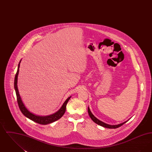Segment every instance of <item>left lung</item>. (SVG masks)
Instances as JSON below:
<instances>
[{
  "instance_id": "8db88e82",
  "label": "left lung",
  "mask_w": 152,
  "mask_h": 152,
  "mask_svg": "<svg viewBox=\"0 0 152 152\" xmlns=\"http://www.w3.org/2000/svg\"><path fill=\"white\" fill-rule=\"evenodd\" d=\"M88 114L90 116V117L91 118V119L93 120V121H94V123H96L97 124L100 125L101 126H103L104 128H109V129H115V128H117L120 126H121V125H123V124H124L125 123H126L128 121H125L123 123H121V124H119L118 125H109L108 124H106V123H104L102 121H101L100 120H99V119H97L95 116L92 113V112H91L90 110V109L89 108H88Z\"/></svg>"
}]
</instances>
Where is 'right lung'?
<instances>
[{
	"label": "right lung",
	"instance_id": "add662e5",
	"mask_svg": "<svg viewBox=\"0 0 152 152\" xmlns=\"http://www.w3.org/2000/svg\"><path fill=\"white\" fill-rule=\"evenodd\" d=\"M21 60L20 61L18 66V70H17V72L16 73L15 77L14 80V88L16 92V97H17V101L18 103V105L19 109L20 110V111L22 112V113L26 116V117H27L28 118H29L30 120H31L32 121H34L36 123L40 124H42V125H47L50 123H53L54 121H56L58 120V119H60L62 116H63V115L65 113V109H66V105L68 103V102L69 101V100L71 99V96L69 97L65 102L63 103V105L61 106V107L60 109L57 111L56 113L52 114L51 115H48V116H39V115H36L32 113H31V112H29V110L26 108V107H25L24 104H23V101L22 100V99L20 97V96L19 94V92L18 91V74L19 72V67H20V64L21 62Z\"/></svg>",
	"mask_w": 152,
	"mask_h": 152
}]
</instances>
